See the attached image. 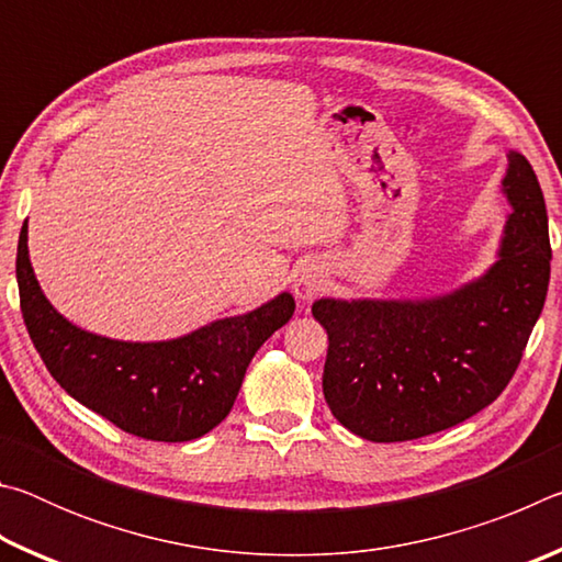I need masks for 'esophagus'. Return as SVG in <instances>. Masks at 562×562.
<instances>
[{"label":"esophagus","mask_w":562,"mask_h":562,"mask_svg":"<svg viewBox=\"0 0 562 562\" xmlns=\"http://www.w3.org/2000/svg\"><path fill=\"white\" fill-rule=\"evenodd\" d=\"M322 288H325V280H322V274L317 270H302L297 274V280H294V294H297L300 300L317 297Z\"/></svg>","instance_id":"1"}]
</instances>
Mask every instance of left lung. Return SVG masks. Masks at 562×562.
Returning <instances> with one entry per match:
<instances>
[{
	"label": "left lung",
	"instance_id": "left-lung-1",
	"mask_svg": "<svg viewBox=\"0 0 562 562\" xmlns=\"http://www.w3.org/2000/svg\"><path fill=\"white\" fill-rule=\"evenodd\" d=\"M503 193L513 213L483 278L431 300L312 304L329 337L322 392L351 434L392 443L451 429L496 402L516 374L553 252L543 190L516 150Z\"/></svg>",
	"mask_w": 562,
	"mask_h": 562
}]
</instances>
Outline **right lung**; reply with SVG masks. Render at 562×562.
Here are the masks:
<instances>
[{"label":"right lung","instance_id":"obj_1","mask_svg":"<svg viewBox=\"0 0 562 562\" xmlns=\"http://www.w3.org/2000/svg\"><path fill=\"white\" fill-rule=\"evenodd\" d=\"M24 325L49 374L76 402L121 431L148 441H190L231 414L247 364L265 339L288 325L294 300L282 292L262 307L168 341H119L71 325L44 297L26 250L16 245Z\"/></svg>","mask_w":562,"mask_h":562}]
</instances>
